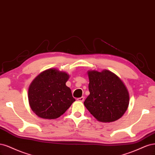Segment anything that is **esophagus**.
Instances as JSON below:
<instances>
[{"label": "esophagus", "mask_w": 155, "mask_h": 155, "mask_svg": "<svg viewBox=\"0 0 155 155\" xmlns=\"http://www.w3.org/2000/svg\"><path fill=\"white\" fill-rule=\"evenodd\" d=\"M84 100V97H80V98H77V101H80V102H83Z\"/></svg>", "instance_id": "esophagus-1"}]
</instances>
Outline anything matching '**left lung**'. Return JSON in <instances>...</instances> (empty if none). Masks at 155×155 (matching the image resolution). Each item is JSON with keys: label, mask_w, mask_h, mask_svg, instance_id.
Instances as JSON below:
<instances>
[{"label": "left lung", "mask_w": 155, "mask_h": 155, "mask_svg": "<svg viewBox=\"0 0 155 155\" xmlns=\"http://www.w3.org/2000/svg\"><path fill=\"white\" fill-rule=\"evenodd\" d=\"M90 94L84 102L98 121L111 122L120 118L128 107L129 95L124 84L108 70L88 71Z\"/></svg>", "instance_id": "obj_1"}]
</instances>
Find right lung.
<instances>
[{
    "label": "right lung",
    "instance_id": "1",
    "mask_svg": "<svg viewBox=\"0 0 155 155\" xmlns=\"http://www.w3.org/2000/svg\"><path fill=\"white\" fill-rule=\"evenodd\" d=\"M68 78L66 73L49 69L33 80L29 87L28 100L37 115L46 119L57 118L75 101L66 85Z\"/></svg>",
    "mask_w": 155,
    "mask_h": 155
}]
</instances>
